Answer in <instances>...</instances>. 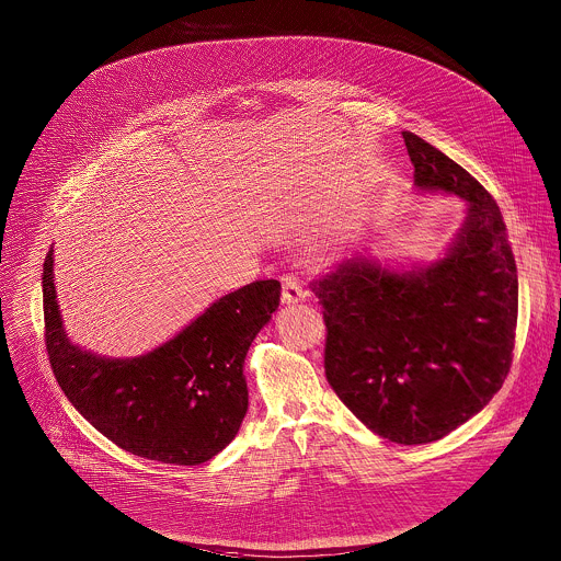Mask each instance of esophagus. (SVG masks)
I'll return each mask as SVG.
<instances>
[{
    "label": "esophagus",
    "instance_id": "esophagus-1",
    "mask_svg": "<svg viewBox=\"0 0 561 561\" xmlns=\"http://www.w3.org/2000/svg\"><path fill=\"white\" fill-rule=\"evenodd\" d=\"M308 297V290L295 275H282V304H299Z\"/></svg>",
    "mask_w": 561,
    "mask_h": 561
}]
</instances>
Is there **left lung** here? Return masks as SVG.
I'll return each mask as SVG.
<instances>
[{
    "label": "left lung",
    "mask_w": 561,
    "mask_h": 561,
    "mask_svg": "<svg viewBox=\"0 0 561 561\" xmlns=\"http://www.w3.org/2000/svg\"><path fill=\"white\" fill-rule=\"evenodd\" d=\"M414 182L468 202L447 255L388 271L364 257L312 279L337 399L397 445L445 438L501 390L516 342L518 271L494 197L440 149L403 131Z\"/></svg>",
    "instance_id": "left-lung-1"
}]
</instances>
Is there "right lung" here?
<instances>
[{"label":"right lung","instance_id":"right-lung-1","mask_svg":"<svg viewBox=\"0 0 561 561\" xmlns=\"http://www.w3.org/2000/svg\"><path fill=\"white\" fill-rule=\"evenodd\" d=\"M51 251L43 264L45 346L73 408L116 447L145 459L197 466L224 450L247 414L242 364L279 308V282H251L151 353L111 359L71 344L65 334Z\"/></svg>","mask_w":561,"mask_h":561}]
</instances>
